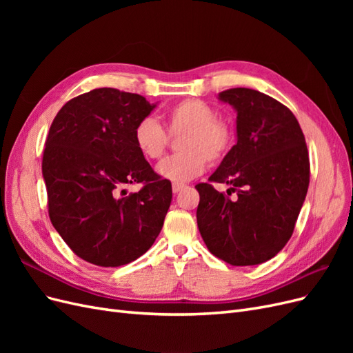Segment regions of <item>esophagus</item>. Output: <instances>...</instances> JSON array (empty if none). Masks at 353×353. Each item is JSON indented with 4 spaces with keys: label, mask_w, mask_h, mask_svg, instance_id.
Returning a JSON list of instances; mask_svg holds the SVG:
<instances>
[{
    "label": "esophagus",
    "mask_w": 353,
    "mask_h": 353,
    "mask_svg": "<svg viewBox=\"0 0 353 353\" xmlns=\"http://www.w3.org/2000/svg\"><path fill=\"white\" fill-rule=\"evenodd\" d=\"M183 188H185V185H184V184H172V191H174L175 194H176V193H179V191L183 190Z\"/></svg>",
    "instance_id": "obj_1"
}]
</instances>
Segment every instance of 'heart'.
Returning <instances> with one entry per match:
<instances>
[{
	"mask_svg": "<svg viewBox=\"0 0 353 353\" xmlns=\"http://www.w3.org/2000/svg\"><path fill=\"white\" fill-rule=\"evenodd\" d=\"M166 130L153 117H143L134 128L132 140L140 154L148 160L162 157L169 145V135L181 137L183 153L165 157L156 168L157 174L172 183H187L205 172L208 160L219 162L234 143L232 126L216 117V110L206 101L187 99L178 101L165 113Z\"/></svg>",
	"mask_w": 353,
	"mask_h": 353,
	"instance_id": "heart-1",
	"label": "heart"
}]
</instances>
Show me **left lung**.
<instances>
[{
	"mask_svg": "<svg viewBox=\"0 0 353 353\" xmlns=\"http://www.w3.org/2000/svg\"><path fill=\"white\" fill-rule=\"evenodd\" d=\"M219 100L237 112V144L209 183L196 185L197 225L216 258L259 265L290 240L305 201L311 174L305 135L290 109L263 92L231 88ZM213 182L231 185L238 196L219 194Z\"/></svg>",
	"mask_w": 353,
	"mask_h": 353,
	"instance_id": "left-lung-1",
	"label": "left lung"
}]
</instances>
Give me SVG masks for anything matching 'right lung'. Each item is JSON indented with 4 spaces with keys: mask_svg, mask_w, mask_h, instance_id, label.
Listing matches in <instances>:
<instances>
[{
    "mask_svg": "<svg viewBox=\"0 0 353 353\" xmlns=\"http://www.w3.org/2000/svg\"><path fill=\"white\" fill-rule=\"evenodd\" d=\"M154 108L140 94L97 88L69 100L50 126L42 156L48 215L72 252L90 263H130L163 227L172 185L132 140L138 121ZM130 183L143 187L128 194Z\"/></svg>",
    "mask_w": 353,
    "mask_h": 353,
    "instance_id": "1",
    "label": "right lung"
}]
</instances>
